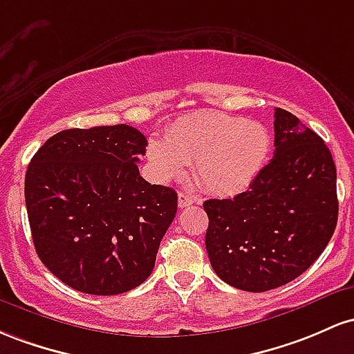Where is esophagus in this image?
<instances>
[{"mask_svg":"<svg viewBox=\"0 0 354 354\" xmlns=\"http://www.w3.org/2000/svg\"><path fill=\"white\" fill-rule=\"evenodd\" d=\"M196 202H198V201L194 196H190V194H185V192L178 194V207L180 209L189 207V205L196 204Z\"/></svg>","mask_w":354,"mask_h":354,"instance_id":"esophagus-1","label":"esophagus"}]
</instances>
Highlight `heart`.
<instances>
[{
    "label": "heart",
    "mask_w": 354,
    "mask_h": 354,
    "mask_svg": "<svg viewBox=\"0 0 354 354\" xmlns=\"http://www.w3.org/2000/svg\"><path fill=\"white\" fill-rule=\"evenodd\" d=\"M271 152V135L261 124L225 113H198L178 118L167 138L147 145L150 169L165 182L194 164L198 184L219 196L242 192L259 176Z\"/></svg>",
    "instance_id": "heart-1"
}]
</instances>
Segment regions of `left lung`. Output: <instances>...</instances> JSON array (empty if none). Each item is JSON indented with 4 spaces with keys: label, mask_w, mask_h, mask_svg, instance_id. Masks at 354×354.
<instances>
[{
    "label": "left lung",
    "mask_w": 354,
    "mask_h": 354,
    "mask_svg": "<svg viewBox=\"0 0 354 354\" xmlns=\"http://www.w3.org/2000/svg\"><path fill=\"white\" fill-rule=\"evenodd\" d=\"M274 147L249 190L204 202L212 269L249 292L301 276L324 251L337 222L336 167L323 138L276 109Z\"/></svg>",
    "instance_id": "left-lung-1"
}]
</instances>
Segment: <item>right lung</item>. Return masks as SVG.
<instances>
[{"mask_svg":"<svg viewBox=\"0 0 354 354\" xmlns=\"http://www.w3.org/2000/svg\"><path fill=\"white\" fill-rule=\"evenodd\" d=\"M147 138L120 124L70 129L28 165L25 201L41 263L80 292L113 296L152 272L177 212V192L138 172Z\"/></svg>","mask_w":354,"mask_h":354,"instance_id":"add662e5","label":"right lung"}]
</instances>
